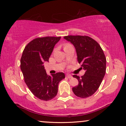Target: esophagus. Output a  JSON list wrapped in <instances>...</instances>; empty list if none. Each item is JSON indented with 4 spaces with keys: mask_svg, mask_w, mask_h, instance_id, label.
Instances as JSON below:
<instances>
[{
    "mask_svg": "<svg viewBox=\"0 0 126 126\" xmlns=\"http://www.w3.org/2000/svg\"><path fill=\"white\" fill-rule=\"evenodd\" d=\"M66 77H67V78H69V79H70V78H72V76H71V75H69V74H67V75H66Z\"/></svg>",
    "mask_w": 126,
    "mask_h": 126,
    "instance_id": "34e87169",
    "label": "esophagus"
}]
</instances>
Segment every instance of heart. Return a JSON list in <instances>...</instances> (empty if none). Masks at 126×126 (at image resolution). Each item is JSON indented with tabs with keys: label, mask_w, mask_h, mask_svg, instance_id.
Returning <instances> with one entry per match:
<instances>
[{
	"label": "heart",
	"mask_w": 126,
	"mask_h": 126,
	"mask_svg": "<svg viewBox=\"0 0 126 126\" xmlns=\"http://www.w3.org/2000/svg\"><path fill=\"white\" fill-rule=\"evenodd\" d=\"M69 45H68V44H67V45H65V47H66V46H69Z\"/></svg>",
	"instance_id": "1"
}]
</instances>
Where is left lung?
I'll return each instance as SVG.
<instances>
[{"instance_id":"8db88e82","label":"left lung","mask_w":126,"mask_h":126,"mask_svg":"<svg viewBox=\"0 0 126 126\" xmlns=\"http://www.w3.org/2000/svg\"><path fill=\"white\" fill-rule=\"evenodd\" d=\"M64 38L74 45L78 62L85 71L81 78L73 76L78 80L79 84L72 88V91L76 96L87 98L98 89L106 73V59L104 51L97 42L88 36L68 35Z\"/></svg>"}]
</instances>
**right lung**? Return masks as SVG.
Masks as SVG:
<instances>
[{
  "instance_id": "add662e5",
  "label": "right lung",
  "mask_w": 126,
  "mask_h": 126,
  "mask_svg": "<svg viewBox=\"0 0 126 126\" xmlns=\"http://www.w3.org/2000/svg\"><path fill=\"white\" fill-rule=\"evenodd\" d=\"M61 37H46L34 39L24 48L20 68L24 81L31 92L37 98L49 101L57 94L58 85L65 78L63 72L48 75L44 63L48 62L54 47Z\"/></svg>"
}]
</instances>
